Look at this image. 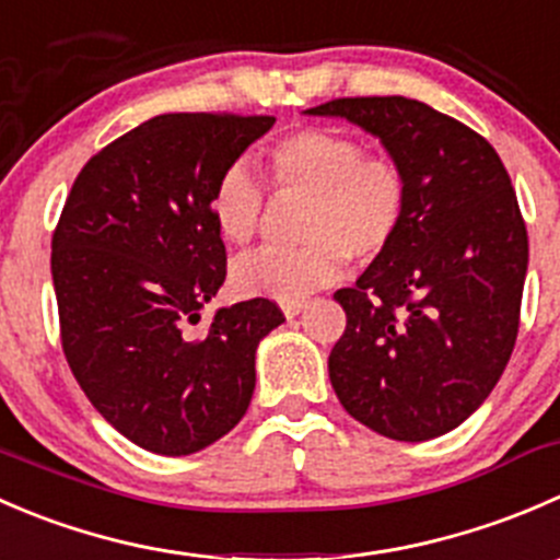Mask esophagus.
<instances>
[{"label": "esophagus", "mask_w": 560, "mask_h": 560, "mask_svg": "<svg viewBox=\"0 0 560 560\" xmlns=\"http://www.w3.org/2000/svg\"><path fill=\"white\" fill-rule=\"evenodd\" d=\"M304 310V302H288L282 304V313H285V318H296L299 313Z\"/></svg>", "instance_id": "obj_1"}]
</instances>
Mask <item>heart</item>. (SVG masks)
Here are the masks:
<instances>
[{"label": "heart", "instance_id": "heart-1", "mask_svg": "<svg viewBox=\"0 0 560 560\" xmlns=\"http://www.w3.org/2000/svg\"><path fill=\"white\" fill-rule=\"evenodd\" d=\"M261 168L278 192L302 196L299 250L253 253L234 264L245 296L304 302L340 278L346 256L373 261L400 234L411 201L408 174L389 154H368L359 138L329 127H302L264 152ZM264 192L234 165L209 192V218L229 245L245 247L261 229Z\"/></svg>", "mask_w": 560, "mask_h": 560}]
</instances>
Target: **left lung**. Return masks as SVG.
Wrapping results in <instances>:
<instances>
[{
  "label": "left lung",
  "instance_id": "left-lung-1",
  "mask_svg": "<svg viewBox=\"0 0 560 560\" xmlns=\"http://www.w3.org/2000/svg\"><path fill=\"white\" fill-rule=\"evenodd\" d=\"M307 114L381 138L411 185L389 250L335 293L337 400L386 439H439L487 400L517 340L528 234L512 179L479 132L419 100L340 97Z\"/></svg>",
  "mask_w": 560,
  "mask_h": 560
}]
</instances>
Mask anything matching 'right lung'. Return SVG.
Segmentation results:
<instances>
[{"instance_id": "obj_1", "label": "right lung", "mask_w": 560, "mask_h": 560, "mask_svg": "<svg viewBox=\"0 0 560 560\" xmlns=\"http://www.w3.org/2000/svg\"><path fill=\"white\" fill-rule=\"evenodd\" d=\"M272 125L275 116H154L81 168L54 231L70 370L100 417L154 455H192L240 424L258 342L285 320L258 296L190 331L225 280L209 192Z\"/></svg>"}]
</instances>
